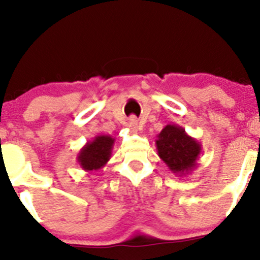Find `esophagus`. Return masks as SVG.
<instances>
[{"label":"esophagus","instance_id":"esophagus-1","mask_svg":"<svg viewBox=\"0 0 260 260\" xmlns=\"http://www.w3.org/2000/svg\"><path fill=\"white\" fill-rule=\"evenodd\" d=\"M128 126H129L132 133H137L138 132V128H139V122L136 117H134V116H132V117L128 120Z\"/></svg>","mask_w":260,"mask_h":260}]
</instances>
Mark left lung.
Here are the masks:
<instances>
[{"label":"left lung","instance_id":"obj_1","mask_svg":"<svg viewBox=\"0 0 260 260\" xmlns=\"http://www.w3.org/2000/svg\"><path fill=\"white\" fill-rule=\"evenodd\" d=\"M157 155L168 165L172 174L189 175L198 166L202 155V144L193 137L188 136L183 127L168 124L155 139Z\"/></svg>","mask_w":260,"mask_h":260}]
</instances>
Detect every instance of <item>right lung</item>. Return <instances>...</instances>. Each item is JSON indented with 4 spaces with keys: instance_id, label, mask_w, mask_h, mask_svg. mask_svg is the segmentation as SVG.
<instances>
[{
    "instance_id": "add662e5",
    "label": "right lung",
    "mask_w": 260,
    "mask_h": 260,
    "mask_svg": "<svg viewBox=\"0 0 260 260\" xmlns=\"http://www.w3.org/2000/svg\"><path fill=\"white\" fill-rule=\"evenodd\" d=\"M113 144L115 138L107 134H99L92 140H89L77 155V161L80 168L86 172L103 169L111 157Z\"/></svg>"
}]
</instances>
